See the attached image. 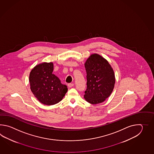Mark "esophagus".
Wrapping results in <instances>:
<instances>
[{"instance_id": "esophagus-1", "label": "esophagus", "mask_w": 154, "mask_h": 154, "mask_svg": "<svg viewBox=\"0 0 154 154\" xmlns=\"http://www.w3.org/2000/svg\"><path fill=\"white\" fill-rule=\"evenodd\" d=\"M73 86H74V84H72V83H70V84H68V86L69 88H72Z\"/></svg>"}]
</instances>
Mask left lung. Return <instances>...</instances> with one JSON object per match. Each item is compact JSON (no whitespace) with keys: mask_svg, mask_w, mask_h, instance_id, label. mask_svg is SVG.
I'll list each match as a JSON object with an SVG mask.
<instances>
[{"mask_svg":"<svg viewBox=\"0 0 154 154\" xmlns=\"http://www.w3.org/2000/svg\"><path fill=\"white\" fill-rule=\"evenodd\" d=\"M87 88L84 96L86 101L96 105L105 101L115 87V72L106 59L97 53L89 56L85 64Z\"/></svg>","mask_w":154,"mask_h":154,"instance_id":"8db88e82","label":"left lung"}]
</instances>
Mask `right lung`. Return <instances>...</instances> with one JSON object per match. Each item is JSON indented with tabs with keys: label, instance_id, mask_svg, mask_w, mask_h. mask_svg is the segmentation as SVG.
<instances>
[{
	"label": "right lung",
	"instance_id": "add662e5",
	"mask_svg": "<svg viewBox=\"0 0 154 154\" xmlns=\"http://www.w3.org/2000/svg\"><path fill=\"white\" fill-rule=\"evenodd\" d=\"M53 63L43 62L36 65L29 73L30 89L43 105H55L62 100L68 91L67 86L52 74Z\"/></svg>",
	"mask_w": 154,
	"mask_h": 154
}]
</instances>
